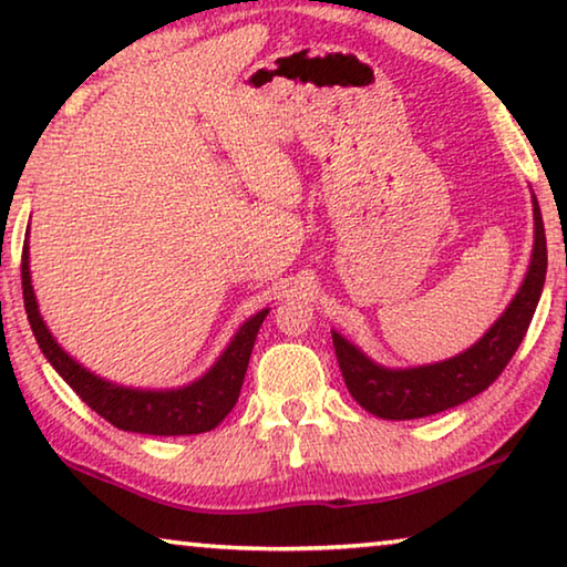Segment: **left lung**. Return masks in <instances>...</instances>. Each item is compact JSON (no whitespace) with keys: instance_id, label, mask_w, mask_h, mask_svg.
I'll return each instance as SVG.
<instances>
[{"instance_id":"obj_1","label":"left lung","mask_w":567,"mask_h":567,"mask_svg":"<svg viewBox=\"0 0 567 567\" xmlns=\"http://www.w3.org/2000/svg\"><path fill=\"white\" fill-rule=\"evenodd\" d=\"M535 243L525 280L515 292L505 312L493 322V328L480 338L473 348L417 368H385L370 360L358 344L344 340L332 330L334 354H338L344 385L360 405L382 420H415L435 412L463 405L480 395L497 380L505 364L523 342L530 320L540 300L545 270H548V245H545L543 215L533 197Z\"/></svg>"}]
</instances>
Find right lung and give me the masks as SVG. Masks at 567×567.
Instances as JSON below:
<instances>
[{
  "instance_id": "1",
  "label": "right lung",
  "mask_w": 567,
  "mask_h": 567,
  "mask_svg": "<svg viewBox=\"0 0 567 567\" xmlns=\"http://www.w3.org/2000/svg\"><path fill=\"white\" fill-rule=\"evenodd\" d=\"M30 237V233H27ZM22 295L27 318H30L37 344L50 360L60 378L80 395L87 405L102 415L114 427L127 430V433L142 435H199L215 430L235 408L243 390L249 354H252L257 332L270 310H260L252 315L243 328L235 332L227 348L219 354L217 362L203 378L182 388L172 390H147V388H127L117 382L94 375L92 370L76 362L66 352L54 334L47 328L44 318L37 305L32 275H30V239H24L22 249Z\"/></svg>"
}]
</instances>
